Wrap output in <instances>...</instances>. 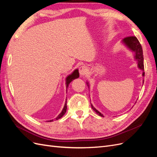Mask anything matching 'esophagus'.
I'll return each instance as SVG.
<instances>
[{
	"label": "esophagus",
	"instance_id": "obj_1",
	"mask_svg": "<svg viewBox=\"0 0 157 157\" xmlns=\"http://www.w3.org/2000/svg\"><path fill=\"white\" fill-rule=\"evenodd\" d=\"M79 73L81 77H84V76L86 75L88 73V69L86 66L82 65L79 68Z\"/></svg>",
	"mask_w": 157,
	"mask_h": 157
}]
</instances>
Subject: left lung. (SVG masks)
I'll use <instances>...</instances> for the list:
<instances>
[{"mask_svg": "<svg viewBox=\"0 0 157 157\" xmlns=\"http://www.w3.org/2000/svg\"><path fill=\"white\" fill-rule=\"evenodd\" d=\"M122 43L124 45H125L128 49L134 53V58L137 61V67L139 68V69L143 71V73H142V76L144 77L145 73H144L143 50H142V47L140 43L139 40H137V39L136 36H128V37L124 38V39L122 40ZM144 80H143V84H144ZM86 84L89 88L90 86H89V82L88 81L86 82ZM90 103H91V101H90ZM91 106L93 110L96 112L98 115L104 117L103 114L101 113L99 111H98L97 109L92 105V103H91Z\"/></svg>", "mask_w": 157, "mask_h": 157, "instance_id": "obj_1", "label": "left lung"}]
</instances>
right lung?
<instances>
[{"mask_svg": "<svg viewBox=\"0 0 157 157\" xmlns=\"http://www.w3.org/2000/svg\"><path fill=\"white\" fill-rule=\"evenodd\" d=\"M79 77V73H78V69H75V71H73L72 73H71L70 75H69L67 77L65 78V85H66V89H67V88L69 87V84L73 81V80L78 78ZM66 111H67V99L65 100V103L64 107L62 109V111L59 114V115L56 118V120H58L59 118H61L66 113ZM54 120H50L48 121V122H52Z\"/></svg>", "mask_w": 157, "mask_h": 157, "instance_id": "right-lung-1", "label": "right lung"}]
</instances>
